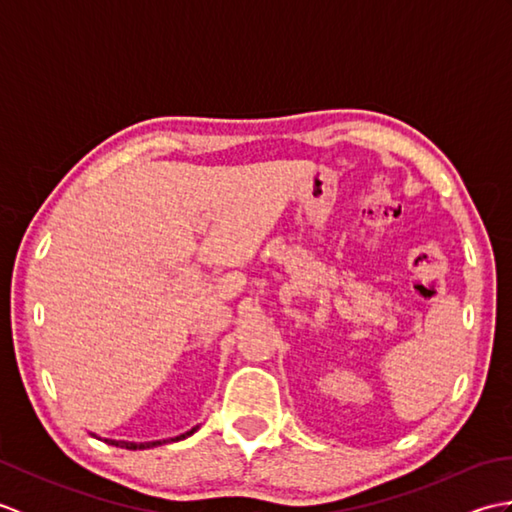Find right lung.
Instances as JSON below:
<instances>
[{"label":"right lung","mask_w":512,"mask_h":512,"mask_svg":"<svg viewBox=\"0 0 512 512\" xmlns=\"http://www.w3.org/2000/svg\"><path fill=\"white\" fill-rule=\"evenodd\" d=\"M195 431H198V427H193L191 431L182 433V436H176V438H171V440H156V442H125V440H112V438H103V442L112 444V447H121V449L136 451V449H151V447H158V444H165V442H178V440H184V438H189L191 433H195ZM92 436H94V433H92ZM99 440H101V438H99Z\"/></svg>","instance_id":"1"}]
</instances>
